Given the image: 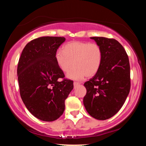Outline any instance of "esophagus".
<instances>
[{"label":"esophagus","mask_w":146,"mask_h":146,"mask_svg":"<svg viewBox=\"0 0 146 146\" xmlns=\"http://www.w3.org/2000/svg\"><path fill=\"white\" fill-rule=\"evenodd\" d=\"M79 84V83L78 82H73V85H74V87H76V86H78Z\"/></svg>","instance_id":"1"}]
</instances>
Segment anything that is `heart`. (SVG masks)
Segmentation results:
<instances>
[{
  "label": "heart",
  "mask_w": 146,
  "mask_h": 146,
  "mask_svg": "<svg viewBox=\"0 0 146 146\" xmlns=\"http://www.w3.org/2000/svg\"><path fill=\"white\" fill-rule=\"evenodd\" d=\"M55 61L63 72H68V77L81 80L85 76L91 77L99 70L102 60V51L96 43L88 42H71L58 49L55 56Z\"/></svg>",
  "instance_id": "1"
}]
</instances>
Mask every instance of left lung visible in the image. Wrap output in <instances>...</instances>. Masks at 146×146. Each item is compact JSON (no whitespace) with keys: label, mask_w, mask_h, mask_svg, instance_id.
<instances>
[{"label":"left lung","mask_w":146,"mask_h":146,"mask_svg":"<svg viewBox=\"0 0 146 146\" xmlns=\"http://www.w3.org/2000/svg\"><path fill=\"white\" fill-rule=\"evenodd\" d=\"M91 38L102 49V60L98 72L84 84L87 92L83 103L91 117L104 120L120 110L129 95V58L115 39L98 36Z\"/></svg>","instance_id":"1"}]
</instances>
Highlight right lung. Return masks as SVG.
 <instances>
[{"label":"right lung","instance_id":"obj_1","mask_svg":"<svg viewBox=\"0 0 146 146\" xmlns=\"http://www.w3.org/2000/svg\"><path fill=\"white\" fill-rule=\"evenodd\" d=\"M66 40L60 36H42L26 44L17 67L20 94L26 108L38 119L51 122L65 110V100L73 82L64 78L55 53Z\"/></svg>","mask_w":146,"mask_h":146}]
</instances>
